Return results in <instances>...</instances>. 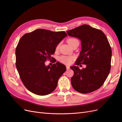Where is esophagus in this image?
<instances>
[{
	"label": "esophagus",
	"instance_id": "esophagus-1",
	"mask_svg": "<svg viewBox=\"0 0 122 122\" xmlns=\"http://www.w3.org/2000/svg\"><path fill=\"white\" fill-rule=\"evenodd\" d=\"M66 68H67V70H69V69H70V66H66Z\"/></svg>",
	"mask_w": 122,
	"mask_h": 122
}]
</instances>
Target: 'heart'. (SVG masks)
<instances>
[{"mask_svg":"<svg viewBox=\"0 0 122 122\" xmlns=\"http://www.w3.org/2000/svg\"><path fill=\"white\" fill-rule=\"evenodd\" d=\"M67 42L71 47L75 45V44L77 43H79V41L76 38L69 39L67 40ZM60 44H57V46H56V48H55L56 50H58L59 49V48H60ZM74 58H75L74 57L72 56H66V55H62V56H61L60 57V61L61 62H62V63H63L65 65H70L72 62L73 60L74 59Z\"/></svg>","mask_w":122,"mask_h":122,"instance_id":"b5f03b06","label":"heart"}]
</instances>
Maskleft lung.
<instances>
[{
    "mask_svg": "<svg viewBox=\"0 0 122 122\" xmlns=\"http://www.w3.org/2000/svg\"><path fill=\"white\" fill-rule=\"evenodd\" d=\"M67 32L81 42L82 49L75 65L86 66L83 69L76 66L70 67L74 71L71 79L73 88L82 94L99 89L104 83L111 68L112 51L107 38L101 30L86 24Z\"/></svg>",
    "mask_w": 122,
    "mask_h": 122,
    "instance_id": "8db88e82",
    "label": "left lung"
}]
</instances>
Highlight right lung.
Listing matches in <instances>:
<instances>
[{
    "mask_svg": "<svg viewBox=\"0 0 122 122\" xmlns=\"http://www.w3.org/2000/svg\"><path fill=\"white\" fill-rule=\"evenodd\" d=\"M67 36L64 31L38 29L22 36L16 49V66L28 90L44 96L56 88L59 78L66 71V66L60 62L46 66L45 62L53 60L51 55L56 46Z\"/></svg>",
    "mask_w": 122,
    "mask_h": 122,
    "instance_id": "right-lung-1",
    "label": "right lung"
}]
</instances>
